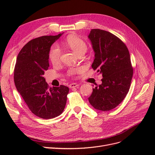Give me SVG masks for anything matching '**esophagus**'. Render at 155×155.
<instances>
[{
    "instance_id": "1",
    "label": "esophagus",
    "mask_w": 155,
    "mask_h": 155,
    "mask_svg": "<svg viewBox=\"0 0 155 155\" xmlns=\"http://www.w3.org/2000/svg\"><path fill=\"white\" fill-rule=\"evenodd\" d=\"M79 85V84H78V83H71V84H70V85H69V88H76V87H78Z\"/></svg>"
}]
</instances>
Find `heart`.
<instances>
[{
  "label": "heart",
  "instance_id": "heart-1",
  "mask_svg": "<svg viewBox=\"0 0 155 155\" xmlns=\"http://www.w3.org/2000/svg\"><path fill=\"white\" fill-rule=\"evenodd\" d=\"M65 44L69 48H71L78 55L81 53H85L87 50V45L83 39L78 37H69L65 41ZM61 55V50L57 45H53L50 48L48 52V58L50 62L56 64L59 62ZM80 69L79 68H70L68 70L67 74L70 76H72L78 72Z\"/></svg>",
  "mask_w": 155,
  "mask_h": 155
}]
</instances>
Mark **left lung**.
<instances>
[{
    "instance_id": "obj_1",
    "label": "left lung",
    "mask_w": 155,
    "mask_h": 155,
    "mask_svg": "<svg viewBox=\"0 0 155 155\" xmlns=\"http://www.w3.org/2000/svg\"><path fill=\"white\" fill-rule=\"evenodd\" d=\"M88 38L95 53L92 68L103 76L88 101L94 109L108 111L121 104L129 91L133 75L129 51L122 41L105 30L92 29Z\"/></svg>"
}]
</instances>
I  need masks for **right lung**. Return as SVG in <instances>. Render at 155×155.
Instances as JSON below:
<instances>
[{"label": "right lung", "instance_id": "add662e5", "mask_svg": "<svg viewBox=\"0 0 155 155\" xmlns=\"http://www.w3.org/2000/svg\"><path fill=\"white\" fill-rule=\"evenodd\" d=\"M61 35H45L30 41L18 53L14 69L18 92L32 113L43 119L59 116L66 105L68 87L49 88L43 76L49 67L51 46Z\"/></svg>", "mask_w": 155, "mask_h": 155}]
</instances>
